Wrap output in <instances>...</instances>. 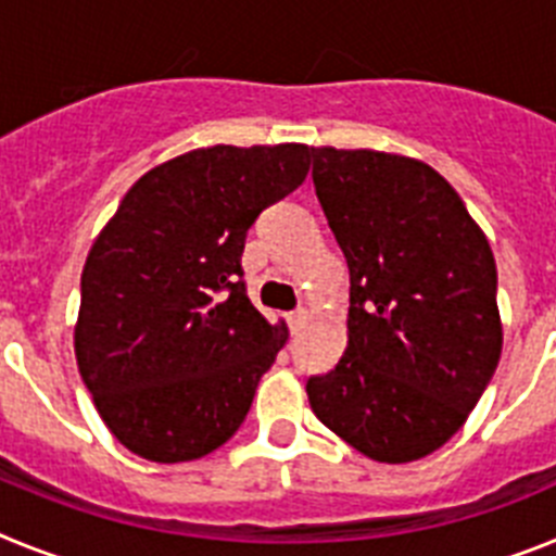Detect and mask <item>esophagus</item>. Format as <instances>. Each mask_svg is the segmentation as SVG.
Here are the masks:
<instances>
[{"label": "esophagus", "instance_id": "1", "mask_svg": "<svg viewBox=\"0 0 556 556\" xmlns=\"http://www.w3.org/2000/svg\"><path fill=\"white\" fill-rule=\"evenodd\" d=\"M288 325H291L293 332H299L307 325V311H293L288 313Z\"/></svg>", "mask_w": 556, "mask_h": 556}]
</instances>
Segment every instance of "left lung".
<instances>
[{
	"label": "left lung",
	"instance_id": "1",
	"mask_svg": "<svg viewBox=\"0 0 556 556\" xmlns=\"http://www.w3.org/2000/svg\"><path fill=\"white\" fill-rule=\"evenodd\" d=\"M311 151L350 268V313L344 355L307 380V400L364 456L417 462L465 425L498 366L495 257L458 192L419 159Z\"/></svg>",
	"mask_w": 556,
	"mask_h": 556
}]
</instances>
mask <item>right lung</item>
Instances as JSON below:
<instances>
[{"label":"right lung","mask_w":556,"mask_h":556,"mask_svg":"<svg viewBox=\"0 0 556 556\" xmlns=\"http://www.w3.org/2000/svg\"><path fill=\"white\" fill-rule=\"evenodd\" d=\"M307 144H212L144 173L80 274L75 358L109 431L159 465L235 437L288 341L245 296V231L305 181Z\"/></svg>","instance_id":"right-lung-1"}]
</instances>
